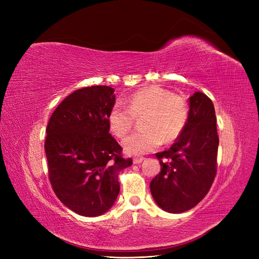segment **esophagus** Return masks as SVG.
<instances>
[{"label":"esophagus","mask_w":259,"mask_h":259,"mask_svg":"<svg viewBox=\"0 0 259 259\" xmlns=\"http://www.w3.org/2000/svg\"><path fill=\"white\" fill-rule=\"evenodd\" d=\"M144 160H145L144 156H136V158L133 159V162H134V164H139V163H142Z\"/></svg>","instance_id":"34e87169"}]
</instances>
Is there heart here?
I'll list each match as a JSON object with an SVG mask.
<instances>
[{
  "label": "heart",
  "mask_w": 259,
  "mask_h": 259,
  "mask_svg": "<svg viewBox=\"0 0 259 259\" xmlns=\"http://www.w3.org/2000/svg\"><path fill=\"white\" fill-rule=\"evenodd\" d=\"M126 108L120 104L111 107L108 124L116 137H123L133 127L135 117L143 119L140 127L122 142L124 151L131 155H140L155 150L163 143L175 140L189 120L190 108L187 99L168 90L151 85L140 89L125 99Z\"/></svg>",
  "instance_id": "1"
}]
</instances>
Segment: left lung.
<instances>
[{
	"label": "left lung",
	"mask_w": 259,
	"mask_h": 259,
	"mask_svg": "<svg viewBox=\"0 0 259 259\" xmlns=\"http://www.w3.org/2000/svg\"><path fill=\"white\" fill-rule=\"evenodd\" d=\"M190 115L168 150L155 153L161 171L150 183L151 194L162 209L183 213L207 194L217 171L219 139L215 109L201 92L189 98Z\"/></svg>",
	"instance_id": "1"
}]
</instances>
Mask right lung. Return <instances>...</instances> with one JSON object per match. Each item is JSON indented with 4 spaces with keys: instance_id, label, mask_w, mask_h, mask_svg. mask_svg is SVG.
Masks as SVG:
<instances>
[{
    "instance_id": "add662e5",
    "label": "right lung",
    "mask_w": 259,
    "mask_h": 259,
    "mask_svg": "<svg viewBox=\"0 0 259 259\" xmlns=\"http://www.w3.org/2000/svg\"><path fill=\"white\" fill-rule=\"evenodd\" d=\"M114 90L98 85L70 94L55 109L46 128L49 177L57 198L74 213L96 217L115 202L119 173L132 165L109 134Z\"/></svg>"
}]
</instances>
